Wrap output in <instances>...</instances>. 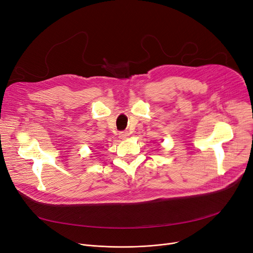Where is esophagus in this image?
<instances>
[{
  "label": "esophagus",
  "mask_w": 253,
  "mask_h": 253,
  "mask_svg": "<svg viewBox=\"0 0 253 253\" xmlns=\"http://www.w3.org/2000/svg\"><path fill=\"white\" fill-rule=\"evenodd\" d=\"M119 135H120V137L124 139V138H127L129 136V133L127 131H122V132H120Z\"/></svg>",
  "instance_id": "34e87169"
}]
</instances>
